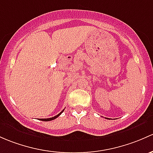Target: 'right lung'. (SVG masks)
<instances>
[{"label":"right lung","mask_w":153,"mask_h":153,"mask_svg":"<svg viewBox=\"0 0 153 153\" xmlns=\"http://www.w3.org/2000/svg\"><path fill=\"white\" fill-rule=\"evenodd\" d=\"M64 110L62 111H61L60 113L59 114H57L56 116H55V117H51V118H48V119H40V120H42V121H45V122H47V121H51V120H55L56 118H57L58 117H59V116H60L61 115V114L62 113V112L64 111Z\"/></svg>","instance_id":"obj_1"}]
</instances>
